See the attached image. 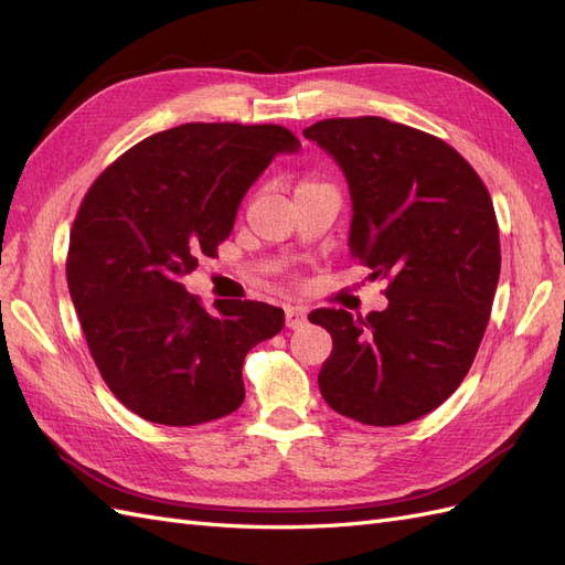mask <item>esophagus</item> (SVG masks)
Listing matches in <instances>:
<instances>
[{"mask_svg":"<svg viewBox=\"0 0 565 565\" xmlns=\"http://www.w3.org/2000/svg\"><path fill=\"white\" fill-rule=\"evenodd\" d=\"M306 322H309V320H306V311L301 309V306H287V309H285V324L289 330H299V328H303Z\"/></svg>","mask_w":565,"mask_h":565,"instance_id":"esophagus-1","label":"esophagus"}]
</instances>
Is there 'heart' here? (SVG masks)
<instances>
[{"instance_id": "obj_1", "label": "heart", "mask_w": 565, "mask_h": 565, "mask_svg": "<svg viewBox=\"0 0 565 565\" xmlns=\"http://www.w3.org/2000/svg\"><path fill=\"white\" fill-rule=\"evenodd\" d=\"M320 183H316V181H301L299 185H297V193H301V191H309V188H318ZM295 193V195H297Z\"/></svg>"}]
</instances>
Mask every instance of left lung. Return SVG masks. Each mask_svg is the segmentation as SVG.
Listing matches in <instances>:
<instances>
[{"instance_id":"obj_1","label":"left lung","mask_w":565,"mask_h":565,"mask_svg":"<svg viewBox=\"0 0 565 565\" xmlns=\"http://www.w3.org/2000/svg\"><path fill=\"white\" fill-rule=\"evenodd\" d=\"M347 177L351 256L388 280L384 311L309 316L332 337L318 386L372 426L429 415L467 377L500 280V228L473 167L431 134L384 117L303 129Z\"/></svg>"}]
</instances>
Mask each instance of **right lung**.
Listing matches in <instances>:
<instances>
[{
  "mask_svg": "<svg viewBox=\"0 0 565 565\" xmlns=\"http://www.w3.org/2000/svg\"><path fill=\"white\" fill-rule=\"evenodd\" d=\"M299 148L278 125L191 122L136 143L84 195L67 287L100 377L131 413L195 426L243 405L245 355L285 313L226 299L210 313L181 280L231 235L270 160Z\"/></svg>",
  "mask_w": 565,
  "mask_h": 565,
  "instance_id": "right-lung-1",
  "label": "right lung"
}]
</instances>
